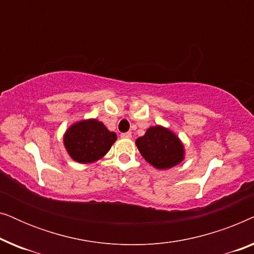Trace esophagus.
Here are the masks:
<instances>
[{"label": "esophagus", "instance_id": "obj_1", "mask_svg": "<svg viewBox=\"0 0 254 254\" xmlns=\"http://www.w3.org/2000/svg\"><path fill=\"white\" fill-rule=\"evenodd\" d=\"M121 137H123V138H130L131 133H130V131H127V133H123V134H121Z\"/></svg>", "mask_w": 254, "mask_h": 254}]
</instances>
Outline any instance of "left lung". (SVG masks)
Returning <instances> with one entry per match:
<instances>
[{
  "label": "left lung",
  "instance_id": "8db88e82",
  "mask_svg": "<svg viewBox=\"0 0 254 254\" xmlns=\"http://www.w3.org/2000/svg\"><path fill=\"white\" fill-rule=\"evenodd\" d=\"M135 144L142 157L158 170L171 169L185 158V148L178 135L159 125L148 128Z\"/></svg>",
  "mask_w": 254,
  "mask_h": 254
}]
</instances>
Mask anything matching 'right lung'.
I'll return each instance as SVG.
<instances>
[{
    "label": "right lung",
    "mask_w": 254,
    "mask_h": 254,
    "mask_svg": "<svg viewBox=\"0 0 254 254\" xmlns=\"http://www.w3.org/2000/svg\"><path fill=\"white\" fill-rule=\"evenodd\" d=\"M116 141L117 134L110 131L97 119L77 121L64 135V144L68 155L81 164L99 161Z\"/></svg>",
    "instance_id": "obj_1"
}]
</instances>
